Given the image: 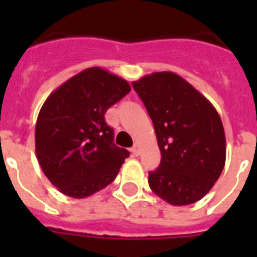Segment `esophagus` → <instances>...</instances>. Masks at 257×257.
I'll return each instance as SVG.
<instances>
[{
    "mask_svg": "<svg viewBox=\"0 0 257 257\" xmlns=\"http://www.w3.org/2000/svg\"><path fill=\"white\" fill-rule=\"evenodd\" d=\"M131 152H133L134 156H136V157L139 156V154H140V147H139V145H134L133 149H131Z\"/></svg>",
    "mask_w": 257,
    "mask_h": 257,
    "instance_id": "obj_1",
    "label": "esophagus"
}]
</instances>
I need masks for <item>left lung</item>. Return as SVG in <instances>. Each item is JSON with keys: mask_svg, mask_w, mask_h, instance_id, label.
<instances>
[{"mask_svg": "<svg viewBox=\"0 0 257 257\" xmlns=\"http://www.w3.org/2000/svg\"><path fill=\"white\" fill-rule=\"evenodd\" d=\"M153 122L161 163L149 172L152 192L172 206L207 194L221 175L225 133L212 104L183 77L156 72L133 82Z\"/></svg>", "mask_w": 257, "mask_h": 257, "instance_id": "1", "label": "left lung"}]
</instances>
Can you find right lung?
<instances>
[{"mask_svg": "<svg viewBox=\"0 0 257 257\" xmlns=\"http://www.w3.org/2000/svg\"><path fill=\"white\" fill-rule=\"evenodd\" d=\"M130 91L126 79L92 67L47 97L36 123V156L59 192L86 198L114 180L130 153L115 147L104 114Z\"/></svg>", "mask_w": 257, "mask_h": 257, "instance_id": "1", "label": "right lung"}]
</instances>
